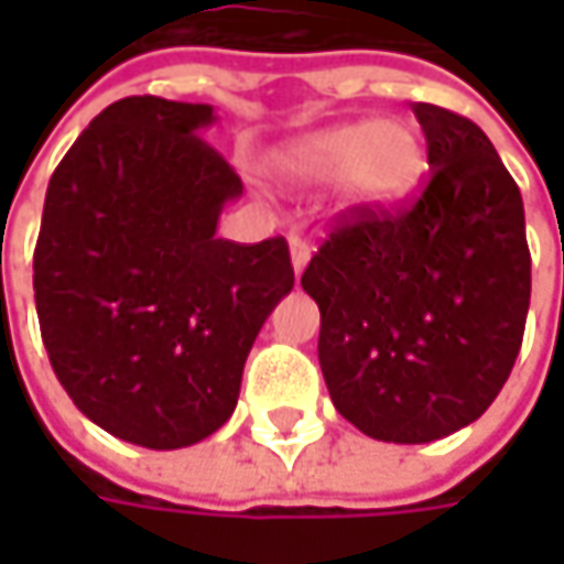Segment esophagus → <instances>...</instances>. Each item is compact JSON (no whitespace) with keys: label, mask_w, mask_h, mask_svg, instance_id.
Segmentation results:
<instances>
[{"label":"esophagus","mask_w":564,"mask_h":564,"mask_svg":"<svg viewBox=\"0 0 564 564\" xmlns=\"http://www.w3.org/2000/svg\"><path fill=\"white\" fill-rule=\"evenodd\" d=\"M292 267H294V275H301L304 272V267H307V260H311V245L304 241V238H297V235H292Z\"/></svg>","instance_id":"obj_1"}]
</instances>
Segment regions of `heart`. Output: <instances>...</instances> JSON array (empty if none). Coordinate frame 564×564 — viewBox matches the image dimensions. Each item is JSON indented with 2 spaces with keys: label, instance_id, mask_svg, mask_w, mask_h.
Masks as SVG:
<instances>
[{
  "label": "heart",
  "instance_id": "b5f03b06",
  "mask_svg": "<svg viewBox=\"0 0 564 564\" xmlns=\"http://www.w3.org/2000/svg\"><path fill=\"white\" fill-rule=\"evenodd\" d=\"M272 169L294 185L333 182L341 209L379 213L404 204L426 172V147L408 119L341 121L272 153Z\"/></svg>",
  "mask_w": 564,
  "mask_h": 564
}]
</instances>
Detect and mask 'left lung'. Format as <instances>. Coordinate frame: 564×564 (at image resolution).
Instances as JSON below:
<instances>
[{"label": "left lung", "mask_w": 564, "mask_h": 564, "mask_svg": "<svg viewBox=\"0 0 564 564\" xmlns=\"http://www.w3.org/2000/svg\"><path fill=\"white\" fill-rule=\"evenodd\" d=\"M430 185L399 213H355L301 275L319 307L336 411L382 443L474 423L506 386L531 307L521 191L465 116L414 102Z\"/></svg>", "instance_id": "1"}]
</instances>
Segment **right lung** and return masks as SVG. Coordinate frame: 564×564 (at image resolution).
Masks as SVG:
<instances>
[{
  "label": "right lung",
  "mask_w": 564,
  "mask_h": 564,
  "mask_svg": "<svg viewBox=\"0 0 564 564\" xmlns=\"http://www.w3.org/2000/svg\"><path fill=\"white\" fill-rule=\"evenodd\" d=\"M206 102L106 106L50 178L33 301L80 414L143 448H185L231 417L253 338L292 292L285 238H216L241 178L200 138Z\"/></svg>",
  "instance_id": "right-lung-1"
}]
</instances>
